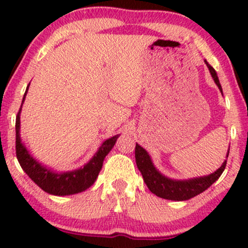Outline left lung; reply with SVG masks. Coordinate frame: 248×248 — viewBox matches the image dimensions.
<instances>
[{"label": "left lung", "mask_w": 248, "mask_h": 248, "mask_svg": "<svg viewBox=\"0 0 248 248\" xmlns=\"http://www.w3.org/2000/svg\"><path fill=\"white\" fill-rule=\"evenodd\" d=\"M205 63H206L207 68H209L210 73H211V77L214 78L215 82H216V85L222 92V87L221 84H219L216 71L206 61H205ZM228 155L229 151L227 152V158H228ZM136 162L139 171L141 172L145 184H146V186L149 187V189L152 193L156 194L159 198L176 202L188 201V199L202 193L205 189L209 188L221 176L227 166L226 159L216 171L210 175H206V176L193 177V179L188 180H174L162 174L154 166V162H152L150 155L139 144L136 145Z\"/></svg>", "instance_id": "obj_1"}]
</instances>
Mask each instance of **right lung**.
Wrapping results in <instances>:
<instances>
[{"label": "right lung", "mask_w": 248, "mask_h": 248, "mask_svg": "<svg viewBox=\"0 0 248 248\" xmlns=\"http://www.w3.org/2000/svg\"><path fill=\"white\" fill-rule=\"evenodd\" d=\"M29 86L25 92L24 98H22V103H24L25 97H26ZM20 112H21V108L17 112L16 122V158L21 166L22 170L29 175L30 179L37 186L41 187L44 192L52 194V196H71V194L84 192L85 189L91 187L96 181L99 171H101L104 158L109 154L110 150L114 147L120 134L107 139L99 146L93 157L81 168L71 171H54L39 163L36 158H33L29 150L26 149V146L22 144L21 137H20Z\"/></svg>", "instance_id": "obj_1"}]
</instances>
